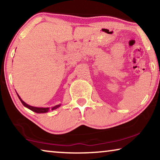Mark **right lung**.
<instances>
[{
  "mask_svg": "<svg viewBox=\"0 0 160 160\" xmlns=\"http://www.w3.org/2000/svg\"><path fill=\"white\" fill-rule=\"evenodd\" d=\"M17 94H18V98L20 99V100L21 101V102H22V104L24 106H25V107H27V108H28L29 109H30V110H32V112H36V113H47V112H48V110H49V108H43V107H32V106H30V105H29V104H26V103L24 102V101H22V99L21 98H20V97L19 96V94L17 93ZM61 104H58V105H56V106H55V107H53L52 108H51V110H54V109H57V108H58L59 107L61 106Z\"/></svg>",
  "mask_w": 160,
  "mask_h": 160,
  "instance_id": "add662e5",
  "label": "right lung"
}]
</instances>
